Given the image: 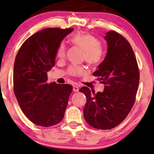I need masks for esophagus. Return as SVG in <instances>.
<instances>
[{
  "label": "esophagus",
  "instance_id": "esophagus-1",
  "mask_svg": "<svg viewBox=\"0 0 154 154\" xmlns=\"http://www.w3.org/2000/svg\"><path fill=\"white\" fill-rule=\"evenodd\" d=\"M79 86H78V85H73V92H79Z\"/></svg>",
  "mask_w": 154,
  "mask_h": 154
}]
</instances>
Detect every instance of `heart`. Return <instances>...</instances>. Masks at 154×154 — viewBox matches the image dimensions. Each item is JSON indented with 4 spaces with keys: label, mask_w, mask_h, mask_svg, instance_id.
<instances>
[{
    "label": "heart",
    "mask_w": 154,
    "mask_h": 154,
    "mask_svg": "<svg viewBox=\"0 0 154 154\" xmlns=\"http://www.w3.org/2000/svg\"><path fill=\"white\" fill-rule=\"evenodd\" d=\"M70 41L74 45L79 47L83 50V59L93 66H96L103 58V49L100 42L95 36L89 33L77 34L72 36ZM66 45L61 43L57 50V57L64 58L66 56ZM87 72L86 68L82 66H72L69 68V73L72 76L84 75Z\"/></svg>",
    "instance_id": "1"
}]
</instances>
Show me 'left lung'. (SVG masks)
Returning <instances> with one entry per match:
<instances>
[{"label":"left lung","mask_w":154,"mask_h":154,"mask_svg":"<svg viewBox=\"0 0 154 154\" xmlns=\"http://www.w3.org/2000/svg\"><path fill=\"white\" fill-rule=\"evenodd\" d=\"M107 53L93 73L105 85L103 92L94 94L83 87L86 96L83 116L95 128H113L123 122L133 106L139 83V71L131 45L113 30L105 34Z\"/></svg>","instance_id":"left-lung-1"}]
</instances>
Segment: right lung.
Segmentation results:
<instances>
[{"mask_svg": "<svg viewBox=\"0 0 154 154\" xmlns=\"http://www.w3.org/2000/svg\"><path fill=\"white\" fill-rule=\"evenodd\" d=\"M73 28H45L24 41L14 68V90L23 113L35 124L49 127L60 122L72 92L71 85L48 83L58 46Z\"/></svg>", "mask_w": 154, "mask_h": 154, "instance_id": "add662e5", "label": "right lung"}]
</instances>
